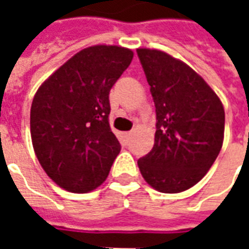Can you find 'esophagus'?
<instances>
[{
  "label": "esophagus",
  "instance_id": "34e87169",
  "mask_svg": "<svg viewBox=\"0 0 249 249\" xmlns=\"http://www.w3.org/2000/svg\"><path fill=\"white\" fill-rule=\"evenodd\" d=\"M123 135H124V137H129V136L132 135V132H124Z\"/></svg>",
  "mask_w": 249,
  "mask_h": 249
}]
</instances>
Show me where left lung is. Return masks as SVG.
Listing matches in <instances>:
<instances>
[{
    "label": "left lung",
    "instance_id": "left-lung-1",
    "mask_svg": "<svg viewBox=\"0 0 249 249\" xmlns=\"http://www.w3.org/2000/svg\"><path fill=\"white\" fill-rule=\"evenodd\" d=\"M137 54L157 119L153 148L137 165L159 192H183L197 184L219 156L224 107L203 77L181 60L149 48H139Z\"/></svg>",
    "mask_w": 249,
    "mask_h": 249
}]
</instances>
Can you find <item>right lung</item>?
I'll use <instances>...</instances> for the list:
<instances>
[{
    "instance_id": "add662e5",
    "label": "right lung",
    "mask_w": 249,
    "mask_h": 249,
    "mask_svg": "<svg viewBox=\"0 0 249 249\" xmlns=\"http://www.w3.org/2000/svg\"><path fill=\"white\" fill-rule=\"evenodd\" d=\"M133 52L117 45L82 49L42 82L30 108L33 149L62 189L88 193L107 180L121 151L109 126V90Z\"/></svg>"
}]
</instances>
